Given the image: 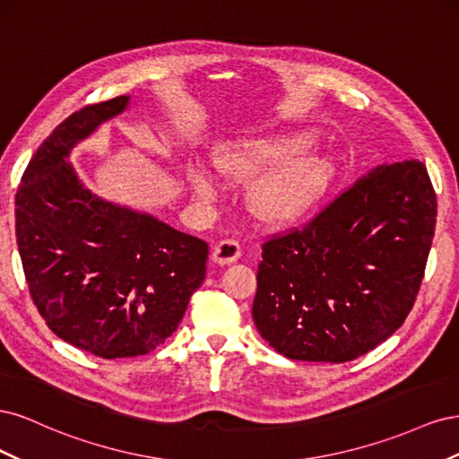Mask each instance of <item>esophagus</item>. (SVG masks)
Instances as JSON below:
<instances>
[{"mask_svg":"<svg viewBox=\"0 0 459 459\" xmlns=\"http://www.w3.org/2000/svg\"><path fill=\"white\" fill-rule=\"evenodd\" d=\"M239 256H241V245L235 239L218 241V245L214 247V251H212V260L216 264H221V266H224V264L235 262Z\"/></svg>","mask_w":459,"mask_h":459,"instance_id":"1","label":"esophagus"}]
</instances>
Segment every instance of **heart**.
<instances>
[{"label": "heart", "instance_id": "obj_1", "mask_svg": "<svg viewBox=\"0 0 459 459\" xmlns=\"http://www.w3.org/2000/svg\"><path fill=\"white\" fill-rule=\"evenodd\" d=\"M312 137L283 134L251 137L216 149L214 166L226 178L251 182L248 206L266 224H290L307 216L331 186L333 162L307 152ZM187 179L201 199L211 201L221 187L216 174L204 166H189Z\"/></svg>", "mask_w": 459, "mask_h": 459}]
</instances>
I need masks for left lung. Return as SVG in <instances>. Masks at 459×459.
Returning <instances> with one entry per match:
<instances>
[{"label":"left lung","mask_w":459,"mask_h":459,"mask_svg":"<svg viewBox=\"0 0 459 459\" xmlns=\"http://www.w3.org/2000/svg\"><path fill=\"white\" fill-rule=\"evenodd\" d=\"M425 164H381L302 230L262 243L253 319L302 362H351L404 324L435 238Z\"/></svg>","instance_id":"obj_1"}]
</instances>
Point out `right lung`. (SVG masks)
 <instances>
[{
    "label": "right lung",
    "instance_id": "right-lung-1",
    "mask_svg": "<svg viewBox=\"0 0 459 459\" xmlns=\"http://www.w3.org/2000/svg\"><path fill=\"white\" fill-rule=\"evenodd\" d=\"M130 97L86 105L38 147L15 195L17 245L39 316L59 339L105 359L155 351L206 275L208 245L149 214L100 199L71 149Z\"/></svg>",
    "mask_w": 459,
    "mask_h": 459
}]
</instances>
